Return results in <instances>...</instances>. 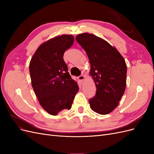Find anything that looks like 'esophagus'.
<instances>
[{
	"instance_id": "esophagus-1",
	"label": "esophagus",
	"mask_w": 154,
	"mask_h": 154,
	"mask_svg": "<svg viewBox=\"0 0 154 154\" xmlns=\"http://www.w3.org/2000/svg\"><path fill=\"white\" fill-rule=\"evenodd\" d=\"M84 79H85V76L80 75V76H78V80L81 82H83V80H84Z\"/></svg>"
}]
</instances>
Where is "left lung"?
I'll return each mask as SVG.
<instances>
[{"label":"left lung","instance_id":"left-lung-1","mask_svg":"<svg viewBox=\"0 0 154 154\" xmlns=\"http://www.w3.org/2000/svg\"><path fill=\"white\" fill-rule=\"evenodd\" d=\"M76 40L88 56L89 74L96 87V95L88 101L91 108L97 114H109L117 107L125 91V60L116 48L94 35L82 33Z\"/></svg>","mask_w":154,"mask_h":154}]
</instances>
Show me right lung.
Returning a JSON list of instances; mask_svg holds the SVG:
<instances>
[{"mask_svg": "<svg viewBox=\"0 0 154 154\" xmlns=\"http://www.w3.org/2000/svg\"><path fill=\"white\" fill-rule=\"evenodd\" d=\"M73 43L71 35L56 36L39 46L29 63L32 88L40 105L51 115L71 109L79 90L63 58Z\"/></svg>", "mask_w": 154, "mask_h": 154, "instance_id": "1", "label": "right lung"}]
</instances>
